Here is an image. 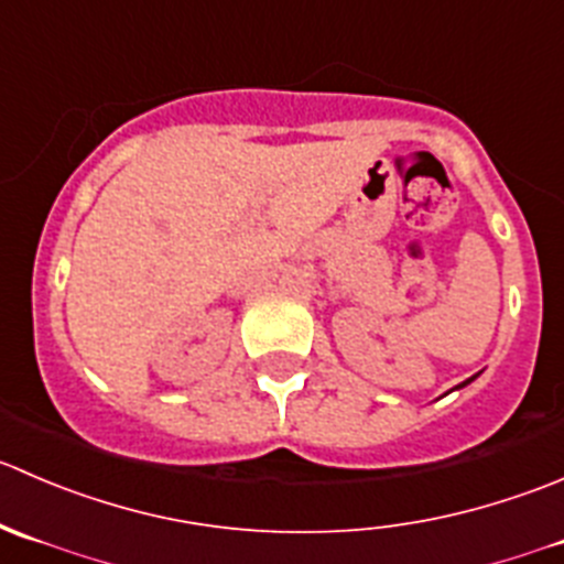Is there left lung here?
<instances>
[{"instance_id":"left-lung-1","label":"left lung","mask_w":564,"mask_h":564,"mask_svg":"<svg viewBox=\"0 0 564 564\" xmlns=\"http://www.w3.org/2000/svg\"><path fill=\"white\" fill-rule=\"evenodd\" d=\"M474 378H477V376H474ZM474 378H469V381H464V383H460V387H466V383H471V381H474ZM460 387H458V389H460Z\"/></svg>"}]
</instances>
